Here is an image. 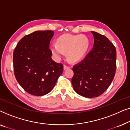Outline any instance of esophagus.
I'll return each instance as SVG.
<instances>
[{"label": "esophagus", "mask_w": 130, "mask_h": 130, "mask_svg": "<svg viewBox=\"0 0 130 130\" xmlns=\"http://www.w3.org/2000/svg\"><path fill=\"white\" fill-rule=\"evenodd\" d=\"M69 68H70V66H67L66 64L64 65V70H66V69H69Z\"/></svg>", "instance_id": "34e87169"}]
</instances>
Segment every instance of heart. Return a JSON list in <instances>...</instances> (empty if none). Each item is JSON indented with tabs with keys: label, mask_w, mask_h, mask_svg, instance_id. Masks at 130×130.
I'll list each match as a JSON object with an SVG mask.
<instances>
[{
	"label": "heart",
	"mask_w": 130,
	"mask_h": 130,
	"mask_svg": "<svg viewBox=\"0 0 130 130\" xmlns=\"http://www.w3.org/2000/svg\"><path fill=\"white\" fill-rule=\"evenodd\" d=\"M89 46V39L86 35L65 34L57 39V44H51V51L56 59H61L66 52L68 59L76 62L84 57Z\"/></svg>",
	"instance_id": "b5f03b06"
}]
</instances>
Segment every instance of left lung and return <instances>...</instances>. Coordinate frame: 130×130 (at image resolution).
I'll list each match as a JSON object with an SVG mask.
<instances>
[{
    "label": "left lung",
    "instance_id": "obj_1",
    "mask_svg": "<svg viewBox=\"0 0 130 130\" xmlns=\"http://www.w3.org/2000/svg\"><path fill=\"white\" fill-rule=\"evenodd\" d=\"M93 48L84 59L73 66L72 83L76 93L92 98L106 91L114 78L117 69V52L107 37L92 31Z\"/></svg>",
    "mask_w": 130,
    "mask_h": 130
}]
</instances>
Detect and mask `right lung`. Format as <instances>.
<instances>
[{"mask_svg":"<svg viewBox=\"0 0 130 130\" xmlns=\"http://www.w3.org/2000/svg\"><path fill=\"white\" fill-rule=\"evenodd\" d=\"M53 31H37L18 43L13 54L14 74L21 87L32 95L43 96L54 88L63 65L51 58Z\"/></svg>","mask_w":130,"mask_h":130,"instance_id":"obj_1","label":"right lung"}]
</instances>
